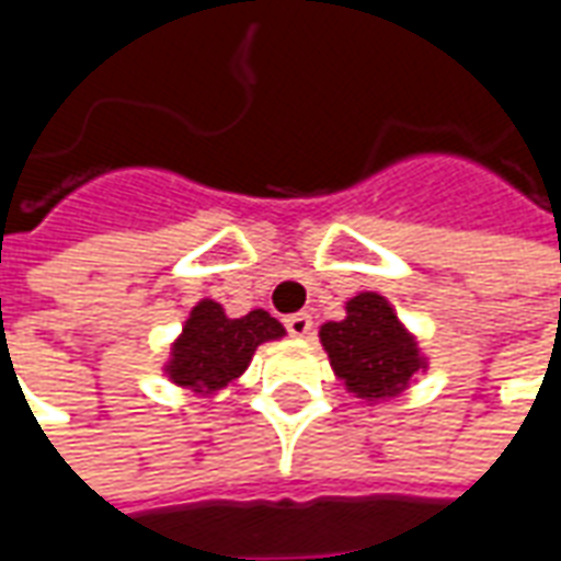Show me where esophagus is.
Returning a JSON list of instances; mask_svg holds the SVG:
<instances>
[{
  "instance_id": "1",
  "label": "esophagus",
  "mask_w": 561,
  "mask_h": 561,
  "mask_svg": "<svg viewBox=\"0 0 561 561\" xmlns=\"http://www.w3.org/2000/svg\"><path fill=\"white\" fill-rule=\"evenodd\" d=\"M284 323H287V332L293 337H308L313 329L311 313H293V317H287Z\"/></svg>"
}]
</instances>
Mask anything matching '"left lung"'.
Returning <instances> with one entry per match:
<instances>
[{
    "label": "left lung",
    "mask_w": 561,
    "mask_h": 561,
    "mask_svg": "<svg viewBox=\"0 0 561 561\" xmlns=\"http://www.w3.org/2000/svg\"><path fill=\"white\" fill-rule=\"evenodd\" d=\"M344 320L320 325V344L335 377L363 401H387L411 387L428 363L416 337L380 293H359Z\"/></svg>",
    "instance_id": "left-lung-1"
}]
</instances>
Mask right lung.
Listing matches in <instances>:
<instances>
[{
  "label": "right lung",
  "instance_id": "add662e5",
  "mask_svg": "<svg viewBox=\"0 0 561 561\" xmlns=\"http://www.w3.org/2000/svg\"><path fill=\"white\" fill-rule=\"evenodd\" d=\"M284 335L287 329L262 308L229 317L220 301L202 299L193 305L181 335L174 337L172 356L162 371L181 389L214 396L248 371L260 344Z\"/></svg>",
  "mask_w": 561,
  "mask_h": 561
}]
</instances>
